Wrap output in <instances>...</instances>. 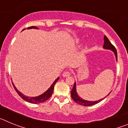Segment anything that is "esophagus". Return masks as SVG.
Wrapping results in <instances>:
<instances>
[{"instance_id": "esophagus-1", "label": "esophagus", "mask_w": 128, "mask_h": 128, "mask_svg": "<svg viewBox=\"0 0 128 128\" xmlns=\"http://www.w3.org/2000/svg\"><path fill=\"white\" fill-rule=\"evenodd\" d=\"M70 75V72L69 71H65V72L63 73V77H67L69 76Z\"/></svg>"}]
</instances>
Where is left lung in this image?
<instances>
[{
	"mask_svg": "<svg viewBox=\"0 0 128 128\" xmlns=\"http://www.w3.org/2000/svg\"><path fill=\"white\" fill-rule=\"evenodd\" d=\"M104 44L103 47L106 49H110V50H112L114 53H115V57H116V60L117 61V50H116V48L115 47L113 46L112 43L109 41V40L108 39V38L104 36ZM71 97H72V99L74 100V101L76 103H78V104L82 105V106H92V105L96 104L98 103L100 101L102 100V99H100L99 100H96V101H88V100H83L81 98H80L78 95L77 94L76 92V82H74V86H73V88H72V91H71Z\"/></svg>",
	"mask_w": 128,
	"mask_h": 128,
	"instance_id": "1",
	"label": "left lung"
}]
</instances>
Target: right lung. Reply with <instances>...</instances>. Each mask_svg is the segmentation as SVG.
I'll list each match as a JSON object with an SVG mask.
<instances>
[{
  "mask_svg": "<svg viewBox=\"0 0 128 128\" xmlns=\"http://www.w3.org/2000/svg\"><path fill=\"white\" fill-rule=\"evenodd\" d=\"M32 28H34V29H37V28L34 27V26H31V27H29L28 29H32ZM25 29H24L23 30H24ZM59 78H58L55 81H54L52 85L50 86V87L47 91L44 93L43 94L40 95V96H38V97H34V98H29V97H28V96H24V94H22L21 92L18 91L17 89L16 88V87L14 86V85L13 84V85L14 86V90H16V92H17L18 94L24 99V100H26V101H28V102H30V103H32V104H39V103H42V102H44L45 101H46L47 100H48L49 98H50V96H52V92H53V90H54V87L55 84L56 83L58 80H59Z\"/></svg>",
  "mask_w": 128,
  "mask_h": 128,
  "instance_id": "1",
  "label": "right lung"
}]
</instances>
